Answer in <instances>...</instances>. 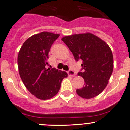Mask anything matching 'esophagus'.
<instances>
[{"label": "esophagus", "instance_id": "obj_1", "mask_svg": "<svg viewBox=\"0 0 130 130\" xmlns=\"http://www.w3.org/2000/svg\"><path fill=\"white\" fill-rule=\"evenodd\" d=\"M68 74L71 76H74L75 75V72L73 70H69L68 71Z\"/></svg>", "mask_w": 130, "mask_h": 130}]
</instances>
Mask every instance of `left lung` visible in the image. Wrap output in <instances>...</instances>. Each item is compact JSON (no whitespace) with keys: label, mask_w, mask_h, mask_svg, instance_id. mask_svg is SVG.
I'll list each match as a JSON object with an SVG mask.
<instances>
[{"label":"left lung","mask_w":130,"mask_h":130,"mask_svg":"<svg viewBox=\"0 0 130 130\" xmlns=\"http://www.w3.org/2000/svg\"><path fill=\"white\" fill-rule=\"evenodd\" d=\"M78 61L82 60V71L85 83L76 93L83 98H91L103 91L113 70V57L107 43L90 33L74 34L61 39Z\"/></svg>","instance_id":"left-lung-1"}]
</instances>
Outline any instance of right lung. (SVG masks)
I'll use <instances>...</instances> for the list:
<instances>
[{"mask_svg": "<svg viewBox=\"0 0 130 130\" xmlns=\"http://www.w3.org/2000/svg\"><path fill=\"white\" fill-rule=\"evenodd\" d=\"M59 34L43 32L28 38L23 43L17 57L19 72L27 89L37 98L47 100L57 94L63 78L64 71L46 69L52 45Z\"/></svg>", "mask_w": 130, "mask_h": 130, "instance_id": "add662e5", "label": "right lung"}]
</instances>
